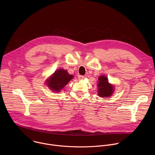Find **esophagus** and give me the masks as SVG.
<instances>
[{
	"mask_svg": "<svg viewBox=\"0 0 155 155\" xmlns=\"http://www.w3.org/2000/svg\"><path fill=\"white\" fill-rule=\"evenodd\" d=\"M84 76H83V75H78V80H83V78H84Z\"/></svg>",
	"mask_w": 155,
	"mask_h": 155,
	"instance_id": "1",
	"label": "esophagus"
}]
</instances>
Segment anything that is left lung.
Returning <instances> with one entry per match:
<instances>
[{"label": "left lung", "instance_id": "1", "mask_svg": "<svg viewBox=\"0 0 155 155\" xmlns=\"http://www.w3.org/2000/svg\"><path fill=\"white\" fill-rule=\"evenodd\" d=\"M99 81L97 83L98 86V95L102 97H108L114 92V86L108 83L107 77L101 75L99 77Z\"/></svg>", "mask_w": 155, "mask_h": 155}]
</instances>
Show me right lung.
<instances>
[{
    "instance_id": "1",
    "label": "right lung",
    "mask_w": 155,
    "mask_h": 155,
    "mask_svg": "<svg viewBox=\"0 0 155 155\" xmlns=\"http://www.w3.org/2000/svg\"><path fill=\"white\" fill-rule=\"evenodd\" d=\"M74 76L64 69H58L46 80V84L51 91L59 92L67 84Z\"/></svg>"
}]
</instances>
